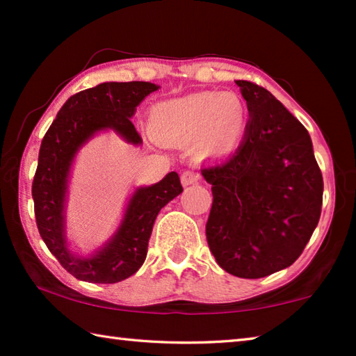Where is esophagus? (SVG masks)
<instances>
[{"label":"esophagus","instance_id":"34e87169","mask_svg":"<svg viewBox=\"0 0 356 356\" xmlns=\"http://www.w3.org/2000/svg\"><path fill=\"white\" fill-rule=\"evenodd\" d=\"M180 180H182V185L188 186L193 184H197L200 182V174L196 171H191V170H186L182 172V176H180Z\"/></svg>","mask_w":356,"mask_h":356}]
</instances>
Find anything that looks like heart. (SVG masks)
I'll return each mask as SVG.
<instances>
[{"label": "heart", "instance_id": "heart-1", "mask_svg": "<svg viewBox=\"0 0 356 356\" xmlns=\"http://www.w3.org/2000/svg\"><path fill=\"white\" fill-rule=\"evenodd\" d=\"M248 127V110L234 92H196L155 104L149 130L156 141L186 146L196 141L204 155L232 150Z\"/></svg>", "mask_w": 356, "mask_h": 356}]
</instances>
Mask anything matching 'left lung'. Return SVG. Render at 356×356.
Wrapping results in <instances>:
<instances>
[{"label":"left lung","mask_w":356,"mask_h":356,"mask_svg":"<svg viewBox=\"0 0 356 356\" xmlns=\"http://www.w3.org/2000/svg\"><path fill=\"white\" fill-rule=\"evenodd\" d=\"M236 83L250 120L237 152L201 170L213 195L206 236L222 270L256 280L303 252L321 218L323 179L303 124L267 89Z\"/></svg>","instance_id":"left-lung-1"}]
</instances>
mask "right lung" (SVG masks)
Here are the masks:
<instances>
[{
	"label": "right lung",
	"mask_w": 356,
	"mask_h": 356,
	"mask_svg": "<svg viewBox=\"0 0 356 356\" xmlns=\"http://www.w3.org/2000/svg\"><path fill=\"white\" fill-rule=\"evenodd\" d=\"M159 88L147 81H110L84 89L67 99L42 140L33 180L35 222L47 248L76 280L113 284L136 273L146 259L156 215L184 191L174 171L159 184L140 186L118 231L99 251L89 257L70 251L65 238V196L76 152L102 130H114L127 143L141 144L130 118Z\"/></svg>",
	"instance_id": "1"
}]
</instances>
